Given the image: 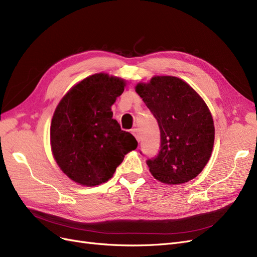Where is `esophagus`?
<instances>
[{"label":"esophagus","instance_id":"obj_1","mask_svg":"<svg viewBox=\"0 0 257 257\" xmlns=\"http://www.w3.org/2000/svg\"><path fill=\"white\" fill-rule=\"evenodd\" d=\"M132 134L135 136V138L137 139L138 142L141 141V132H139L138 128H133V130H132Z\"/></svg>","mask_w":257,"mask_h":257}]
</instances>
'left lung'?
Returning a JSON list of instances; mask_svg holds the SVG:
<instances>
[{
	"label": "left lung",
	"instance_id": "obj_1",
	"mask_svg": "<svg viewBox=\"0 0 257 257\" xmlns=\"http://www.w3.org/2000/svg\"><path fill=\"white\" fill-rule=\"evenodd\" d=\"M136 92L157 119L161 148L147 160L152 176L167 184L188 182L201 173L214 143L212 115L190 85L173 76L138 83Z\"/></svg>",
	"mask_w": 257,
	"mask_h": 257
}]
</instances>
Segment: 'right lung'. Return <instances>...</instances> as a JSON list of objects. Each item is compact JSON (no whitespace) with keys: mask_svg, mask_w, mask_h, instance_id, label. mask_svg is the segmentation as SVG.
<instances>
[{"mask_svg":"<svg viewBox=\"0 0 257 257\" xmlns=\"http://www.w3.org/2000/svg\"><path fill=\"white\" fill-rule=\"evenodd\" d=\"M124 81L107 74L83 79L62 98L52 116L50 143L58 165L87 186L109 180L124 155L137 148L135 137L112 119L111 105Z\"/></svg>","mask_w":257,"mask_h":257,"instance_id":"right-lung-1","label":"right lung"}]
</instances>
